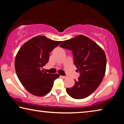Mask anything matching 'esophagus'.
<instances>
[{
	"label": "esophagus",
	"instance_id": "esophagus-1",
	"mask_svg": "<svg viewBox=\"0 0 124 124\" xmlns=\"http://www.w3.org/2000/svg\"><path fill=\"white\" fill-rule=\"evenodd\" d=\"M60 77L61 78H62V79H65V78H67L66 76H63V75H61Z\"/></svg>",
	"mask_w": 124,
	"mask_h": 124
}]
</instances>
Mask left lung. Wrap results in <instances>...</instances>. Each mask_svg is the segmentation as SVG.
I'll use <instances>...</instances> for the list:
<instances>
[{
    "instance_id": "8db88e82",
    "label": "left lung",
    "mask_w": 124,
    "mask_h": 124,
    "mask_svg": "<svg viewBox=\"0 0 124 124\" xmlns=\"http://www.w3.org/2000/svg\"><path fill=\"white\" fill-rule=\"evenodd\" d=\"M60 47L71 50L74 63L80 73L72 87L67 88V93L75 99L90 96L101 83L106 73L107 59L101 47L83 35L64 40Z\"/></svg>"
}]
</instances>
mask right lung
Here are the masks:
<instances>
[{
  "label": "right lung",
  "mask_w": 124,
  "mask_h": 124,
  "mask_svg": "<svg viewBox=\"0 0 124 124\" xmlns=\"http://www.w3.org/2000/svg\"><path fill=\"white\" fill-rule=\"evenodd\" d=\"M62 43L45 36H37L27 41L16 54L15 67L17 75L27 91L37 96L50 92L54 80L60 75L44 71L49 61V53Z\"/></svg>",
  "instance_id": "obj_1"
}]
</instances>
